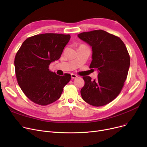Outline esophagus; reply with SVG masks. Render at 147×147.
<instances>
[{
	"label": "esophagus",
	"instance_id": "1",
	"mask_svg": "<svg viewBox=\"0 0 147 147\" xmlns=\"http://www.w3.org/2000/svg\"><path fill=\"white\" fill-rule=\"evenodd\" d=\"M71 76L72 79H76V78H78V76H76V74H71Z\"/></svg>",
	"mask_w": 147,
	"mask_h": 147
}]
</instances>
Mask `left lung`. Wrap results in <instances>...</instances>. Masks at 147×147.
Returning a JSON list of instances; mask_svg holds the SVG:
<instances>
[{
  "label": "left lung",
  "mask_w": 147,
  "mask_h": 147,
  "mask_svg": "<svg viewBox=\"0 0 147 147\" xmlns=\"http://www.w3.org/2000/svg\"><path fill=\"white\" fill-rule=\"evenodd\" d=\"M92 47L90 68L98 71L92 80L84 76L80 93L89 104L101 107L116 98L124 86L130 66V57L125 43L119 37L102 30L83 32L78 35Z\"/></svg>",
  "instance_id": "8db88e82"
}]
</instances>
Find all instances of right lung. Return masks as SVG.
Wrapping results in <instances>:
<instances>
[{"instance_id": "add662e5", "label": "right lung", "mask_w": 147, "mask_h": 147, "mask_svg": "<svg viewBox=\"0 0 147 147\" xmlns=\"http://www.w3.org/2000/svg\"><path fill=\"white\" fill-rule=\"evenodd\" d=\"M69 34L45 33L27 38L15 57L18 83L32 102L46 105L58 100L71 75L59 76L49 70L52 62L59 59L70 39Z\"/></svg>"}]
</instances>
